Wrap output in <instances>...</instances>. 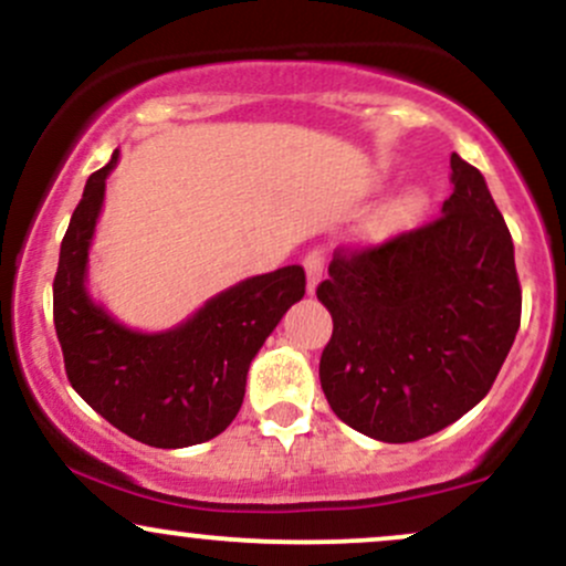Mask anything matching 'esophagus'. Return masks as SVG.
Listing matches in <instances>:
<instances>
[{"label":"esophagus","mask_w":566,"mask_h":566,"mask_svg":"<svg viewBox=\"0 0 566 566\" xmlns=\"http://www.w3.org/2000/svg\"><path fill=\"white\" fill-rule=\"evenodd\" d=\"M303 269H305V276H308V292L314 295L316 284L322 282V274H324V252L311 250L308 255L303 258Z\"/></svg>","instance_id":"34e87169"}]
</instances>
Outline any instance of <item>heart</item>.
I'll list each match as a JSON object with an SVG mask.
<instances>
[{
    "label": "heart",
    "mask_w": 566,
    "mask_h": 566,
    "mask_svg": "<svg viewBox=\"0 0 566 566\" xmlns=\"http://www.w3.org/2000/svg\"><path fill=\"white\" fill-rule=\"evenodd\" d=\"M426 210V197L418 191V188H409V191H401L399 197H394L388 205H382L378 212H375L373 229L378 237H391V233H399L409 229Z\"/></svg>",
    "instance_id": "heart-1"
}]
</instances>
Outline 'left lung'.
Masks as SVG:
<instances>
[{"label": "left lung", "mask_w": 566, "mask_h": 566, "mask_svg": "<svg viewBox=\"0 0 566 566\" xmlns=\"http://www.w3.org/2000/svg\"><path fill=\"white\" fill-rule=\"evenodd\" d=\"M441 216L337 247L316 297L333 314L319 380L343 423L388 444L441 431L490 394L522 322L511 231L484 175L450 157Z\"/></svg>", "instance_id": "obj_1"}]
</instances>
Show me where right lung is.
Here are the masks:
<instances>
[{
  "label": "right lung",
  "instance_id": "add662e5",
  "mask_svg": "<svg viewBox=\"0 0 566 566\" xmlns=\"http://www.w3.org/2000/svg\"><path fill=\"white\" fill-rule=\"evenodd\" d=\"M112 161L93 172L61 242L53 319L74 391L122 433L161 450L201 444L231 426L247 369L265 337L305 295V271L284 265L207 301L167 333L129 329L90 301L87 252Z\"/></svg>",
  "mask_w": 566,
  "mask_h": 566
}]
</instances>
